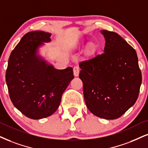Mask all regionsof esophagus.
<instances>
[{"mask_svg":"<svg viewBox=\"0 0 148 148\" xmlns=\"http://www.w3.org/2000/svg\"><path fill=\"white\" fill-rule=\"evenodd\" d=\"M79 67L77 66H74L73 68V73H74V75L75 76V77H77V76L79 75Z\"/></svg>","mask_w":148,"mask_h":148,"instance_id":"obj_1","label":"esophagus"}]
</instances>
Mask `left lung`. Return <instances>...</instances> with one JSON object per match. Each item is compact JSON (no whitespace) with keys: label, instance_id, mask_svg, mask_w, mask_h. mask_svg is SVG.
I'll list each match as a JSON object with an SVG mask.
<instances>
[{"label":"left lung","instance_id":"1","mask_svg":"<svg viewBox=\"0 0 148 148\" xmlns=\"http://www.w3.org/2000/svg\"><path fill=\"white\" fill-rule=\"evenodd\" d=\"M103 53L79 63L86 105L92 114L115 119L135 103L142 82L136 51L115 32L101 31Z\"/></svg>","mask_w":148,"mask_h":148}]
</instances>
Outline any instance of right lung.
I'll use <instances>...</instances> for the list:
<instances>
[{
  "label": "right lung",
  "instance_id": "add662e5",
  "mask_svg": "<svg viewBox=\"0 0 148 148\" xmlns=\"http://www.w3.org/2000/svg\"><path fill=\"white\" fill-rule=\"evenodd\" d=\"M49 33L28 32L11 53L6 82L11 101L24 115L40 119L57 110L62 96L74 78L72 67L59 70L38 55Z\"/></svg>",
  "mask_w": 148,
  "mask_h": 148
}]
</instances>
